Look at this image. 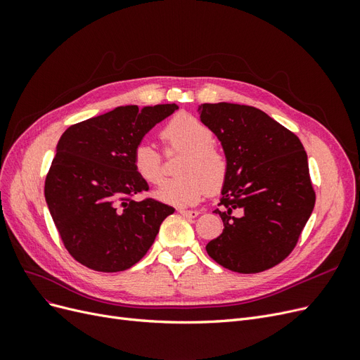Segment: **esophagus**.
<instances>
[{"mask_svg":"<svg viewBox=\"0 0 360 360\" xmlns=\"http://www.w3.org/2000/svg\"><path fill=\"white\" fill-rule=\"evenodd\" d=\"M183 216H186V217H197L198 214H200V212L198 210H188V209H180L179 210Z\"/></svg>","mask_w":360,"mask_h":360,"instance_id":"esophagus-1","label":"esophagus"}]
</instances>
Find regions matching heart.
Returning a JSON list of instances; mask_svg holds the SVG:
<instances>
[{"mask_svg": "<svg viewBox=\"0 0 360 360\" xmlns=\"http://www.w3.org/2000/svg\"><path fill=\"white\" fill-rule=\"evenodd\" d=\"M163 148L181 150L179 176L168 180L158 191V197L176 205L198 202L209 192L219 191L228 177L230 160L225 151L214 144L213 130L191 114H179L160 129ZM138 176L150 184H160L165 167L160 151L148 143H141L132 153Z\"/></svg>", "mask_w": 360, "mask_h": 360, "instance_id": "b5f03b06", "label": "heart"}]
</instances>
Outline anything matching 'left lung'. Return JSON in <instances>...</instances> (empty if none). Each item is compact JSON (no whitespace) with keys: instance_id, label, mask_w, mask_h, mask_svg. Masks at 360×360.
<instances>
[{"instance_id":"obj_1","label":"left lung","mask_w":360,"mask_h":360,"mask_svg":"<svg viewBox=\"0 0 360 360\" xmlns=\"http://www.w3.org/2000/svg\"><path fill=\"white\" fill-rule=\"evenodd\" d=\"M200 118L230 160L216 209L222 234L207 254L238 274H259L296 248L315 204L308 156L300 139L254 106L202 103Z\"/></svg>"}]
</instances>
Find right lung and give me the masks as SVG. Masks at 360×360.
<instances>
[{
    "mask_svg": "<svg viewBox=\"0 0 360 360\" xmlns=\"http://www.w3.org/2000/svg\"><path fill=\"white\" fill-rule=\"evenodd\" d=\"M177 105L118 106L72 124L58 141L45 197L61 242L79 264L114 274L136 264L174 207L135 200L148 184L134 168L141 139Z\"/></svg>",
    "mask_w": 360,
    "mask_h": 360,
    "instance_id": "1",
    "label": "right lung"
}]
</instances>
